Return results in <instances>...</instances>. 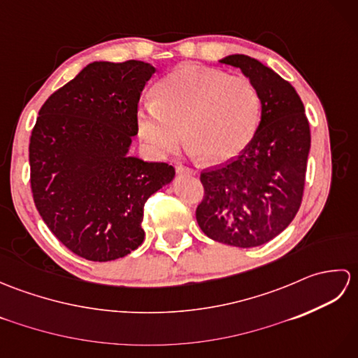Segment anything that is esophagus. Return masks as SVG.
Wrapping results in <instances>:
<instances>
[{
  "label": "esophagus",
  "mask_w": 358,
  "mask_h": 358,
  "mask_svg": "<svg viewBox=\"0 0 358 358\" xmlns=\"http://www.w3.org/2000/svg\"><path fill=\"white\" fill-rule=\"evenodd\" d=\"M177 172L180 175H195L196 172L192 169V167H187V166H177Z\"/></svg>",
  "instance_id": "esophagus-1"
}]
</instances>
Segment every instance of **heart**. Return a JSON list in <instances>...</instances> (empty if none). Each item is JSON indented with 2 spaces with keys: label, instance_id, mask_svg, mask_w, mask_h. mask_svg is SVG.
<instances>
[{
  "label": "heart",
  "instance_id": "heart-1",
  "mask_svg": "<svg viewBox=\"0 0 358 358\" xmlns=\"http://www.w3.org/2000/svg\"><path fill=\"white\" fill-rule=\"evenodd\" d=\"M155 100L136 109L141 138L158 154L183 141L204 162L223 163L245 149L260 124L262 96L252 81L203 66H183L154 89Z\"/></svg>",
  "mask_w": 358,
  "mask_h": 358
}]
</instances>
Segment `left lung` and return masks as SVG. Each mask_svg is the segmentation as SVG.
Masks as SVG:
<instances>
[{"label": "left lung", "instance_id": "left-lung-1", "mask_svg": "<svg viewBox=\"0 0 358 358\" xmlns=\"http://www.w3.org/2000/svg\"><path fill=\"white\" fill-rule=\"evenodd\" d=\"M220 63L238 67L254 83L262 96V120L237 158L201 172L204 196L195 215L209 238L255 248L283 232L300 209L309 121L291 83L268 66L238 53Z\"/></svg>", "mask_w": 358, "mask_h": 358}]
</instances>
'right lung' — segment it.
<instances>
[{
    "mask_svg": "<svg viewBox=\"0 0 358 358\" xmlns=\"http://www.w3.org/2000/svg\"><path fill=\"white\" fill-rule=\"evenodd\" d=\"M149 63L95 62L53 92L30 135V187L50 232L78 257L110 262L144 240V203L175 169L129 157Z\"/></svg>",
    "mask_w": 358,
    "mask_h": 358,
    "instance_id": "right-lung-1",
    "label": "right lung"
}]
</instances>
